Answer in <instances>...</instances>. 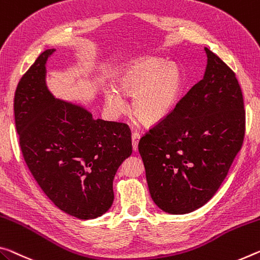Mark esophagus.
Returning <instances> with one entry per match:
<instances>
[{
	"label": "esophagus",
	"instance_id": "1",
	"mask_svg": "<svg viewBox=\"0 0 260 260\" xmlns=\"http://www.w3.org/2000/svg\"><path fill=\"white\" fill-rule=\"evenodd\" d=\"M140 138H141V135H140V133H138V132H133V133H132V146H133L134 151L138 150Z\"/></svg>",
	"mask_w": 260,
	"mask_h": 260
}]
</instances>
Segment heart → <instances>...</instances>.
<instances>
[{
  "label": "heart",
  "instance_id": "1",
  "mask_svg": "<svg viewBox=\"0 0 260 260\" xmlns=\"http://www.w3.org/2000/svg\"><path fill=\"white\" fill-rule=\"evenodd\" d=\"M115 85L119 91H105V104L110 113L118 117L126 112V94L133 97L134 117L145 125H154L163 120L176 104L182 88V74L174 63L145 57L123 66L115 77Z\"/></svg>",
  "mask_w": 260,
  "mask_h": 260
}]
</instances>
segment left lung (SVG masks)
I'll list each match as a JSON object with an SVG mask.
<instances>
[{"label": "left lung", "instance_id": "left-lung-1", "mask_svg": "<svg viewBox=\"0 0 260 260\" xmlns=\"http://www.w3.org/2000/svg\"><path fill=\"white\" fill-rule=\"evenodd\" d=\"M205 51L203 80L139 142L150 196L169 214L191 213L208 203L244 140V102L236 75Z\"/></svg>", "mask_w": 260, "mask_h": 260}]
</instances>
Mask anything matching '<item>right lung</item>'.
Masks as SVG:
<instances>
[{
    "instance_id": "add662e5",
    "label": "right lung",
    "mask_w": 260,
    "mask_h": 260,
    "mask_svg": "<svg viewBox=\"0 0 260 260\" xmlns=\"http://www.w3.org/2000/svg\"><path fill=\"white\" fill-rule=\"evenodd\" d=\"M37 57L18 82L14 112L28 170L56 207L77 219H94L113 203V178L132 154L127 123L94 120L85 109L48 91L46 61Z\"/></svg>"
}]
</instances>
